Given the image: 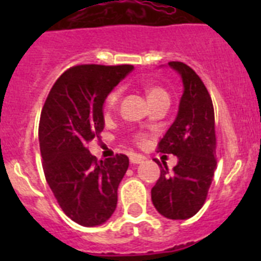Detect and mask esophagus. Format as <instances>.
<instances>
[{"label":"esophagus","mask_w":261,"mask_h":261,"mask_svg":"<svg viewBox=\"0 0 261 261\" xmlns=\"http://www.w3.org/2000/svg\"><path fill=\"white\" fill-rule=\"evenodd\" d=\"M129 161H130V163H133V165H140V163H142L145 161V156L140 155V154L132 153L129 155Z\"/></svg>","instance_id":"esophagus-1"}]
</instances>
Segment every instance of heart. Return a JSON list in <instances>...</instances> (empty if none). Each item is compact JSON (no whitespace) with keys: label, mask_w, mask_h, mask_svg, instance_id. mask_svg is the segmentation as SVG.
<instances>
[{"label":"heart","mask_w":261,"mask_h":261,"mask_svg":"<svg viewBox=\"0 0 261 261\" xmlns=\"http://www.w3.org/2000/svg\"><path fill=\"white\" fill-rule=\"evenodd\" d=\"M119 95H120L119 90H114V91H112V93L107 96V99H106V103H105L106 111H111L112 108L115 107V106H116ZM146 95H147V100H149V102H150V100H153V99L159 98V96H168L165 90L161 89V87H158V86L149 87V89L146 90Z\"/></svg>","instance_id":"b5f03b06"}]
</instances>
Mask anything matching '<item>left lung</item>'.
Returning a JSON list of instances; mask_svg holds the SVG:
<instances>
[{
    "label": "left lung",
    "mask_w": 261,
    "mask_h": 261,
    "mask_svg": "<svg viewBox=\"0 0 261 261\" xmlns=\"http://www.w3.org/2000/svg\"><path fill=\"white\" fill-rule=\"evenodd\" d=\"M168 66L180 75L183 94L176 117L158 149L177 156V163L168 172L165 162L162 167L155 161L162 170L151 190V201L168 220H187L204 205L217 168L214 110L208 90L190 66L177 61Z\"/></svg>",
    "instance_id": "obj_1"
}]
</instances>
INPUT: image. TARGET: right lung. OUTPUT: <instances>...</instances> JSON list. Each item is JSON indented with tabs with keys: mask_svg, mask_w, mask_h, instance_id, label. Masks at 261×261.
Listing matches in <instances>:
<instances>
[{
	"mask_svg": "<svg viewBox=\"0 0 261 261\" xmlns=\"http://www.w3.org/2000/svg\"><path fill=\"white\" fill-rule=\"evenodd\" d=\"M132 65H78L50 89L41 110L39 142L45 179L64 213L78 225H103L117 205L128 156L98 161L86 145L105 128L103 107Z\"/></svg>",
	"mask_w": 261,
	"mask_h": 261,
	"instance_id": "add662e5",
	"label": "right lung"
}]
</instances>
